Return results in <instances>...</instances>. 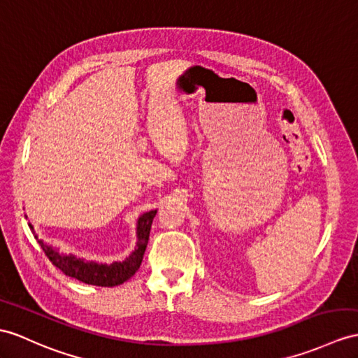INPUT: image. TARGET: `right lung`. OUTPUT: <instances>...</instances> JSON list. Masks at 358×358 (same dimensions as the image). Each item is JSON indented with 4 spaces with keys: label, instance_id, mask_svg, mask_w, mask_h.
Here are the masks:
<instances>
[{
    "label": "right lung",
    "instance_id": "1",
    "mask_svg": "<svg viewBox=\"0 0 358 358\" xmlns=\"http://www.w3.org/2000/svg\"><path fill=\"white\" fill-rule=\"evenodd\" d=\"M156 215V209L149 213H144L139 215L136 222V246L124 261H113L112 264H99L95 261H86L83 258H77L73 254H60L55 248L48 246L47 243L38 238L36 232H34L33 226L29 223L30 229L38 240L42 250L45 252L48 259L53 263L57 268L62 270L66 276L76 278V280L82 281L85 284L99 285V287H115L130 280L143 263V257L149 243V235L153 219Z\"/></svg>",
    "mask_w": 358,
    "mask_h": 358
}]
</instances>
